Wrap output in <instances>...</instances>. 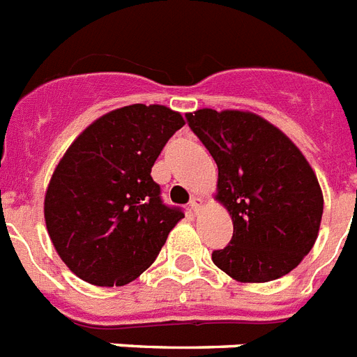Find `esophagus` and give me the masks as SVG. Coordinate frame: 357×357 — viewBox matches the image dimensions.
<instances>
[{"mask_svg":"<svg viewBox=\"0 0 357 357\" xmlns=\"http://www.w3.org/2000/svg\"><path fill=\"white\" fill-rule=\"evenodd\" d=\"M200 206H202V199H199V197H193V199H191V202H190L191 211L197 213L200 209Z\"/></svg>","mask_w":357,"mask_h":357,"instance_id":"obj_1","label":"esophagus"}]
</instances>
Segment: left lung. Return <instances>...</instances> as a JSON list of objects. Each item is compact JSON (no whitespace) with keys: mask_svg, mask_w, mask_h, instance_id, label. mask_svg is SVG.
<instances>
[{"mask_svg":"<svg viewBox=\"0 0 357 357\" xmlns=\"http://www.w3.org/2000/svg\"><path fill=\"white\" fill-rule=\"evenodd\" d=\"M191 132L218 166V195L233 238L213 261L238 282H271L309 255L318 238L324 195L312 167L278 128L249 112L197 109Z\"/></svg>","mask_w":357,"mask_h":357,"instance_id":"obj_1","label":"left lung"}]
</instances>
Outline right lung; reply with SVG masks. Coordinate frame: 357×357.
Listing matches in <instances>:
<instances>
[{
    "label": "right lung",
    "instance_id": "obj_1",
    "mask_svg": "<svg viewBox=\"0 0 357 357\" xmlns=\"http://www.w3.org/2000/svg\"><path fill=\"white\" fill-rule=\"evenodd\" d=\"M182 126V115L166 106H124L66 149L48 184L45 220L57 255L79 278L121 287L158 257L184 211L162 202L151 167Z\"/></svg>",
    "mask_w": 357,
    "mask_h": 357
}]
</instances>
